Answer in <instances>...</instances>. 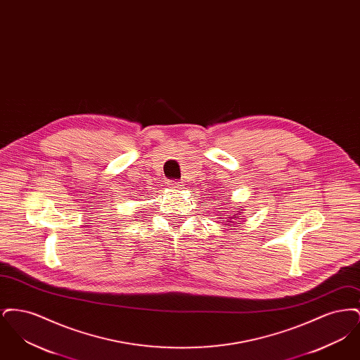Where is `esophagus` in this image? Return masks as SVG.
<instances>
[{"label":"esophagus","mask_w":360,"mask_h":360,"mask_svg":"<svg viewBox=\"0 0 360 360\" xmlns=\"http://www.w3.org/2000/svg\"><path fill=\"white\" fill-rule=\"evenodd\" d=\"M169 185H170L172 188H182V186H184V184L179 182V181H170Z\"/></svg>","instance_id":"34e87169"}]
</instances>
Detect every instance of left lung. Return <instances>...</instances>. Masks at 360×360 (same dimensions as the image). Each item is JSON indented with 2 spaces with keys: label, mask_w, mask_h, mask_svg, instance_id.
<instances>
[{
  "label": "left lung",
  "mask_w": 360,
  "mask_h": 360,
  "mask_svg": "<svg viewBox=\"0 0 360 360\" xmlns=\"http://www.w3.org/2000/svg\"><path fill=\"white\" fill-rule=\"evenodd\" d=\"M228 200V198H226ZM225 204H228V202H225ZM236 210H235V214H226V217H223L221 220H220V223H223L224 225H226L228 228L229 226H232V225H235V226H240L239 219L241 217V213H243V209L240 210V206H233ZM219 216H223V214H219ZM220 219V217H219Z\"/></svg>",
  "instance_id": "1"
}]
</instances>
